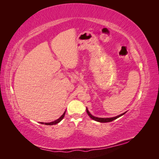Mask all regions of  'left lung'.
<instances>
[{"label":"left lung","instance_id":"1","mask_svg":"<svg viewBox=\"0 0 159 159\" xmlns=\"http://www.w3.org/2000/svg\"><path fill=\"white\" fill-rule=\"evenodd\" d=\"M86 111H87V113L88 114V116H89L91 118H92V120H95V121H98V122H101V123L111 122V121H113V120H115L117 119L118 117L122 116L123 115H124L125 113H126V112L123 113L122 114H120V115H119V116H116V117H106V118H105V117H95V116H92V115L90 113V112L89 111V110H88V109H87H87H86Z\"/></svg>","mask_w":159,"mask_h":159}]
</instances>
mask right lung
<instances>
[{"instance_id": "add662e5", "label": "right lung", "mask_w": 159, "mask_h": 159, "mask_svg": "<svg viewBox=\"0 0 159 159\" xmlns=\"http://www.w3.org/2000/svg\"><path fill=\"white\" fill-rule=\"evenodd\" d=\"M65 114H66V111H65V112L63 113V114L62 115V116L59 118V119H57V120H55L54 121H51V122H47V123H46V122H39V123L42 124H45V125H55V124H57L59 123L60 121L63 119L64 116H65Z\"/></svg>"}]
</instances>
